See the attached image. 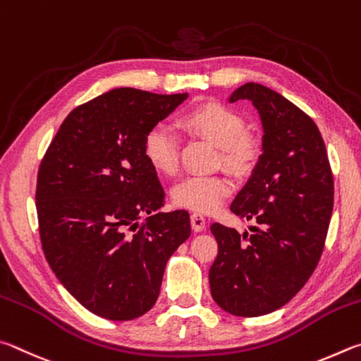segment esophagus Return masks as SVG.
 I'll use <instances>...</instances> for the list:
<instances>
[{"label":"esophagus","instance_id":"esophagus-1","mask_svg":"<svg viewBox=\"0 0 361 361\" xmlns=\"http://www.w3.org/2000/svg\"><path fill=\"white\" fill-rule=\"evenodd\" d=\"M190 224L193 231H203L206 228V219L200 212H193L190 216Z\"/></svg>","mask_w":361,"mask_h":361}]
</instances>
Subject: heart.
<instances>
[{
	"label": "heart",
	"instance_id": "heart-1",
	"mask_svg": "<svg viewBox=\"0 0 361 361\" xmlns=\"http://www.w3.org/2000/svg\"><path fill=\"white\" fill-rule=\"evenodd\" d=\"M179 123L185 131L217 145V161L236 176H250L263 157V141L245 130V118L235 107L217 99H204L180 112ZM142 154L152 168L174 174L179 168V139L168 126L155 125L144 135ZM233 192L224 174L187 176L173 188V201L195 212H214Z\"/></svg>",
	"mask_w": 361,
	"mask_h": 361
}]
</instances>
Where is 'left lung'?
<instances>
[{
	"instance_id": "obj_1",
	"label": "left lung",
	"mask_w": 361,
	"mask_h": 361,
	"mask_svg": "<svg viewBox=\"0 0 361 361\" xmlns=\"http://www.w3.org/2000/svg\"><path fill=\"white\" fill-rule=\"evenodd\" d=\"M263 123V157L230 209L252 235L212 224L219 254L209 269L214 301L238 317H258L293 298L317 268L333 212V173L317 125L268 87L244 84Z\"/></svg>"
}]
</instances>
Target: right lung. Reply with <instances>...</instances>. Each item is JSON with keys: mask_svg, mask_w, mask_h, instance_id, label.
<instances>
[{"mask_svg": "<svg viewBox=\"0 0 361 361\" xmlns=\"http://www.w3.org/2000/svg\"><path fill=\"white\" fill-rule=\"evenodd\" d=\"M187 97L114 88L69 112L41 160L44 255L68 292L103 319L147 312L168 258L190 236L187 211L158 212L164 192L142 154L147 130Z\"/></svg>", "mask_w": 361, "mask_h": 361, "instance_id": "1", "label": "right lung"}]
</instances>
